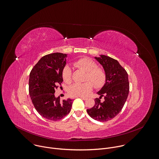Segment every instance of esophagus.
Instances as JSON below:
<instances>
[{
  "label": "esophagus",
  "mask_w": 159,
  "mask_h": 159,
  "mask_svg": "<svg viewBox=\"0 0 159 159\" xmlns=\"http://www.w3.org/2000/svg\"><path fill=\"white\" fill-rule=\"evenodd\" d=\"M80 98H81L83 100H84V101H86V100H87V99H88V98L83 97V96H81V97H80Z\"/></svg>",
  "instance_id": "obj_1"
}]
</instances>
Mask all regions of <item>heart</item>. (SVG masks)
<instances>
[{
  "label": "heart",
  "instance_id": "1",
  "mask_svg": "<svg viewBox=\"0 0 159 159\" xmlns=\"http://www.w3.org/2000/svg\"><path fill=\"white\" fill-rule=\"evenodd\" d=\"M73 65L86 72L84 83H76L70 86L68 93L71 96H86L93 89V85L96 88L102 87L106 81V73L104 70L97 67L96 63L88 58H81L75 61ZM62 78L65 83L70 84L72 81L71 68L66 66L62 71Z\"/></svg>",
  "mask_w": 159,
  "mask_h": 159
}]
</instances>
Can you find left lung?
Returning <instances> with one entry per match:
<instances>
[{"label": "left lung", "instance_id": "obj_1", "mask_svg": "<svg viewBox=\"0 0 159 159\" xmlns=\"http://www.w3.org/2000/svg\"><path fill=\"white\" fill-rule=\"evenodd\" d=\"M106 73V81L97 93L99 98L94 99V106L87 112L93 119L106 122L116 117L122 110L129 91L128 75L119 62L108 56L95 57ZM104 97L105 100L100 99Z\"/></svg>", "mask_w": 159, "mask_h": 159}]
</instances>
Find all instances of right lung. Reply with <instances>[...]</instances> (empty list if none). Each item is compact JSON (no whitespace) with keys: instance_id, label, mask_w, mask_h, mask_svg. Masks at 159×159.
<instances>
[{"instance_id":"1","label":"right lung","mask_w":159,"mask_h":159,"mask_svg":"<svg viewBox=\"0 0 159 159\" xmlns=\"http://www.w3.org/2000/svg\"><path fill=\"white\" fill-rule=\"evenodd\" d=\"M66 54L54 53L45 55L34 66L29 77V94L37 111L43 117L57 121L71 111L73 100L61 101L55 98V89L63 82L62 71Z\"/></svg>"}]
</instances>
